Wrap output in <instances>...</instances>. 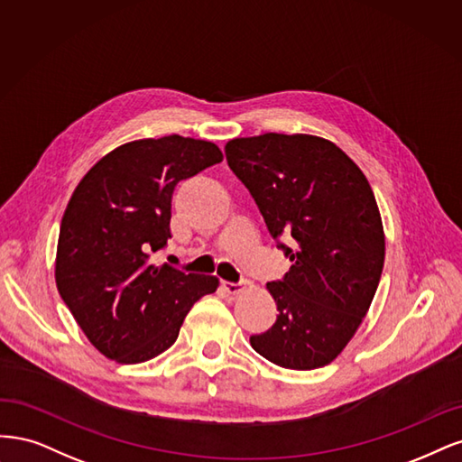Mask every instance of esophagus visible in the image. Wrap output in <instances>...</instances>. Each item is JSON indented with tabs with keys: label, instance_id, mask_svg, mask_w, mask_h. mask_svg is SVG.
Instances as JSON below:
<instances>
[{
	"label": "esophagus",
	"instance_id": "esophagus-1",
	"mask_svg": "<svg viewBox=\"0 0 462 462\" xmlns=\"http://www.w3.org/2000/svg\"><path fill=\"white\" fill-rule=\"evenodd\" d=\"M222 288H225L230 295H237V293H242L244 291V288H245V282H222Z\"/></svg>",
	"mask_w": 462,
	"mask_h": 462
}]
</instances>
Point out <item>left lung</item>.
<instances>
[{"label":"left lung","mask_w":462,"mask_h":462,"mask_svg":"<svg viewBox=\"0 0 462 462\" xmlns=\"http://www.w3.org/2000/svg\"><path fill=\"white\" fill-rule=\"evenodd\" d=\"M225 153L291 261L284 278L266 284L278 317L249 337L251 347L293 370L332 363L361 326L383 269V226L366 176L336 143L309 134L236 138Z\"/></svg>","instance_id":"left-lung-1"}]
</instances>
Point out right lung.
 Listing matches in <instances>:
<instances>
[{
  "instance_id": "add662e5",
  "label": "right lung",
  "mask_w": 462,
  "mask_h": 462,
  "mask_svg": "<svg viewBox=\"0 0 462 462\" xmlns=\"http://www.w3.org/2000/svg\"><path fill=\"white\" fill-rule=\"evenodd\" d=\"M222 161L218 147L172 134L116 147L86 172L59 230L55 282L86 337L116 363L167 351L191 305L218 278L150 257L167 247L174 186Z\"/></svg>"
}]
</instances>
